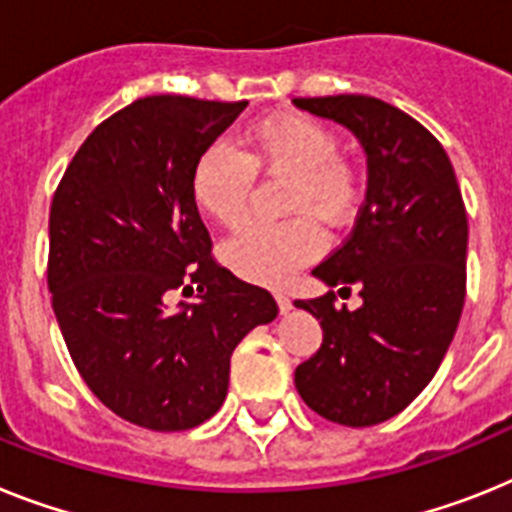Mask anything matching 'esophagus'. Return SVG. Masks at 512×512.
<instances>
[{"label": "esophagus", "instance_id": "obj_1", "mask_svg": "<svg viewBox=\"0 0 512 512\" xmlns=\"http://www.w3.org/2000/svg\"><path fill=\"white\" fill-rule=\"evenodd\" d=\"M276 302H278V309H281V315H286L291 309V299L286 294H276Z\"/></svg>", "mask_w": 512, "mask_h": 512}]
</instances>
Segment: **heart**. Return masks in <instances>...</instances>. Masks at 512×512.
<instances>
[{
  "label": "heart",
  "instance_id": "b5f03b06",
  "mask_svg": "<svg viewBox=\"0 0 512 512\" xmlns=\"http://www.w3.org/2000/svg\"><path fill=\"white\" fill-rule=\"evenodd\" d=\"M336 132L307 114H273L249 124L244 153L210 145L192 169V197L205 216L239 226L255 187V171L289 176L286 208L302 213L281 223H252L236 234L223 255L236 276L263 286H283L325 247V234L304 213L328 226H346L362 205V182L349 161L338 158Z\"/></svg>",
  "mask_w": 512,
  "mask_h": 512
}]
</instances>
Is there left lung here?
Instances as JSON below:
<instances>
[{"mask_svg":"<svg viewBox=\"0 0 512 512\" xmlns=\"http://www.w3.org/2000/svg\"><path fill=\"white\" fill-rule=\"evenodd\" d=\"M333 119L367 153V197L351 236L312 270L359 289L362 307L336 294L299 299L320 320L322 346L294 372L309 409L343 427L401 414L435 377L466 299L468 221L448 153L422 124L372 96L294 98Z\"/></svg>","mask_w":512,"mask_h":512,"instance_id":"left-lung-1","label":"left lung"}]
</instances>
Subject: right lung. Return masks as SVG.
I'll use <instances>...</instances> for the list:
<instances>
[{"label": "right lung", "instance_id": "obj_1", "mask_svg": "<svg viewBox=\"0 0 512 512\" xmlns=\"http://www.w3.org/2000/svg\"><path fill=\"white\" fill-rule=\"evenodd\" d=\"M247 101L148 96L80 145L49 213V291L77 372L137 427L182 432L221 409L236 343L276 299L210 257L197 158ZM176 290L195 305L170 309Z\"/></svg>", "mask_w": 512, "mask_h": 512}]
</instances>
